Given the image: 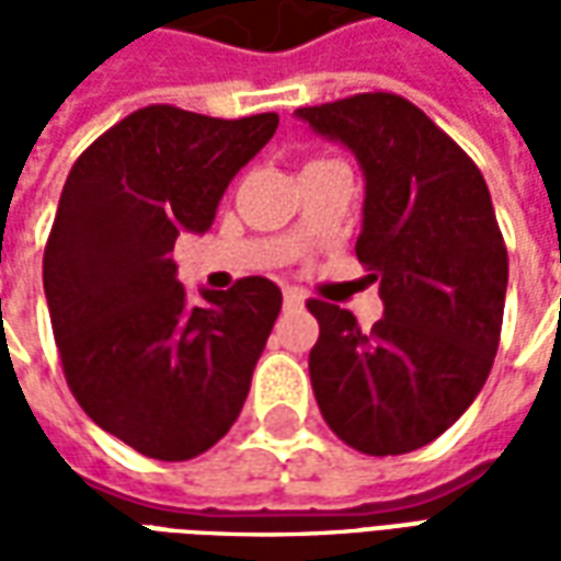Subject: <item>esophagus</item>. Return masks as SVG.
Listing matches in <instances>:
<instances>
[{
  "label": "esophagus",
  "mask_w": 561,
  "mask_h": 561,
  "mask_svg": "<svg viewBox=\"0 0 561 561\" xmlns=\"http://www.w3.org/2000/svg\"><path fill=\"white\" fill-rule=\"evenodd\" d=\"M282 304H285V309H304L306 294L297 291V288H285V294H282Z\"/></svg>",
  "instance_id": "esophagus-1"
}]
</instances>
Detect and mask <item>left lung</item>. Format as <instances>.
<instances>
[{
    "instance_id": "1",
    "label": "left lung",
    "mask_w": 561,
    "mask_h": 561,
    "mask_svg": "<svg viewBox=\"0 0 561 561\" xmlns=\"http://www.w3.org/2000/svg\"><path fill=\"white\" fill-rule=\"evenodd\" d=\"M318 135L352 149L366 176L357 261L385 316L309 300L318 342L309 378L342 442L369 457L430 445L469 409L502 333L507 249L478 164L393 92L300 107Z\"/></svg>"
}]
</instances>
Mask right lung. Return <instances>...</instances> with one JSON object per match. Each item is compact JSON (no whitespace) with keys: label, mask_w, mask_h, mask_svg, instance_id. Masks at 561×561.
Here are the masks:
<instances>
[{"label":"right lung","mask_w":561,"mask_h":561,"mask_svg":"<svg viewBox=\"0 0 561 561\" xmlns=\"http://www.w3.org/2000/svg\"><path fill=\"white\" fill-rule=\"evenodd\" d=\"M279 126L140 107L80 152L44 245L62 373L104 433L164 462L204 454L240 417L282 291L245 276L192 304L173 243L204 233L233 173Z\"/></svg>","instance_id":"right-lung-1"}]
</instances>
